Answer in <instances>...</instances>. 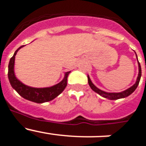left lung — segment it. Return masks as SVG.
<instances>
[{"label":"left lung","mask_w":146,"mask_h":146,"mask_svg":"<svg viewBox=\"0 0 146 146\" xmlns=\"http://www.w3.org/2000/svg\"><path fill=\"white\" fill-rule=\"evenodd\" d=\"M138 60V59H137ZM138 66H139V74H138V77H137V79L136 82H135V84L134 86H131V88H128L127 90L124 91H122V92L120 93H107L104 92V91H102L100 89L97 88L96 86H94V84L91 82V79H90V77L89 76H88V84L91 87V88L92 89L93 91H95L96 93L99 94L100 96H103L104 98H107L108 99H110V100H115V99H121V98H125L126 96H129L130 94H131L134 91H135V89L137 88V87L138 86L139 82H140V77H141V66H140V64L138 61Z\"/></svg>","instance_id":"obj_1"}]
</instances>
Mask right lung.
<instances>
[{
  "label": "right lung",
  "instance_id": "add662e5",
  "mask_svg": "<svg viewBox=\"0 0 146 146\" xmlns=\"http://www.w3.org/2000/svg\"><path fill=\"white\" fill-rule=\"evenodd\" d=\"M21 46L15 51V54L11 58L9 64V71H8V77L9 80L10 84L15 91L20 94L24 99L36 103H43L46 102L51 101L57 97L59 94L63 92L67 85V77L70 72H66L64 80L58 83L55 86L50 88H36L27 86L18 80L15 75L14 72V66H15V59L17 52L21 47Z\"/></svg>",
  "mask_w": 146,
  "mask_h": 146
}]
</instances>
